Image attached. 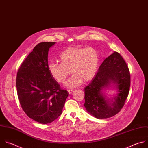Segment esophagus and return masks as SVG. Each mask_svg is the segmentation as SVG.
I'll return each instance as SVG.
<instances>
[{
  "label": "esophagus",
  "instance_id": "esophagus-1",
  "mask_svg": "<svg viewBox=\"0 0 148 148\" xmlns=\"http://www.w3.org/2000/svg\"><path fill=\"white\" fill-rule=\"evenodd\" d=\"M73 91H74L73 89H69V90H68V92H69V94H71Z\"/></svg>",
  "mask_w": 148,
  "mask_h": 148
}]
</instances>
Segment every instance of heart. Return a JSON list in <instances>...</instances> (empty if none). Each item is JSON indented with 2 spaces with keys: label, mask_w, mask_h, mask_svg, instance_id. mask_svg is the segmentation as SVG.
Masks as SVG:
<instances>
[{
  "label": "heart",
  "mask_w": 148,
  "mask_h": 148,
  "mask_svg": "<svg viewBox=\"0 0 148 148\" xmlns=\"http://www.w3.org/2000/svg\"><path fill=\"white\" fill-rule=\"evenodd\" d=\"M59 59L61 63H51L48 70L51 76L58 82H63L70 74L73 75L66 81L67 87H75L83 81L92 79L99 64V55L95 49L70 46L63 51Z\"/></svg>",
  "instance_id": "1"
}]
</instances>
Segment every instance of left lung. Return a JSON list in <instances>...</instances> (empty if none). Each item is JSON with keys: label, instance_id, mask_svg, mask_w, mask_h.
<instances>
[{"label": "left lung", "instance_id": "8db88e82", "mask_svg": "<svg viewBox=\"0 0 148 148\" xmlns=\"http://www.w3.org/2000/svg\"><path fill=\"white\" fill-rule=\"evenodd\" d=\"M128 67L117 52L105 59L92 81L85 87L86 111L97 119H107L117 114L124 105L130 86ZM113 86L118 93L108 99L103 91Z\"/></svg>", "mask_w": 148, "mask_h": 148}]
</instances>
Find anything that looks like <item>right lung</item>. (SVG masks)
<instances>
[{"mask_svg": "<svg viewBox=\"0 0 148 148\" xmlns=\"http://www.w3.org/2000/svg\"><path fill=\"white\" fill-rule=\"evenodd\" d=\"M55 43L36 45L17 74L16 87L21 108L29 118L41 124L52 123L60 116L69 95L48 70V52Z\"/></svg>", "mask_w": 148, "mask_h": 148, "instance_id": "obj_1", "label": "right lung"}]
</instances>
